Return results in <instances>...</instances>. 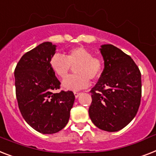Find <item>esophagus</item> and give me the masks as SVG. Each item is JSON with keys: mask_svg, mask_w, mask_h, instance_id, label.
<instances>
[{"mask_svg": "<svg viewBox=\"0 0 156 156\" xmlns=\"http://www.w3.org/2000/svg\"><path fill=\"white\" fill-rule=\"evenodd\" d=\"M74 96H75L76 98H78V96L80 95V93H79V92H77V91H74Z\"/></svg>", "mask_w": 156, "mask_h": 156, "instance_id": "34e87169", "label": "esophagus"}]
</instances>
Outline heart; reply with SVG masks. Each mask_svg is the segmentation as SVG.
Segmentation results:
<instances>
[{
	"instance_id": "1",
	"label": "heart",
	"mask_w": 156,
	"mask_h": 156,
	"mask_svg": "<svg viewBox=\"0 0 156 156\" xmlns=\"http://www.w3.org/2000/svg\"><path fill=\"white\" fill-rule=\"evenodd\" d=\"M50 68L60 78H65L71 67H74V75L69 76L62 82V87L67 90H80L89 86L90 79L98 78L102 71V62L83 46L70 49L66 54H54L49 62Z\"/></svg>"
}]
</instances>
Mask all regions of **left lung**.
<instances>
[{
    "label": "left lung",
    "instance_id": "left-lung-1",
    "mask_svg": "<svg viewBox=\"0 0 156 156\" xmlns=\"http://www.w3.org/2000/svg\"><path fill=\"white\" fill-rule=\"evenodd\" d=\"M104 69L90 90L91 121L101 130L115 132L131 122L137 114L142 93L141 74L131 57L111 44L99 49Z\"/></svg>",
    "mask_w": 156,
    "mask_h": 156
}]
</instances>
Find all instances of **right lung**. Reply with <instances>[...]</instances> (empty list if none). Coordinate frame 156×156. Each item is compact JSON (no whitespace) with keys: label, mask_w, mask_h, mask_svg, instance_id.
Wrapping results in <instances>:
<instances>
[{"label":"right lung","mask_w":156,"mask_h":156,"mask_svg":"<svg viewBox=\"0 0 156 156\" xmlns=\"http://www.w3.org/2000/svg\"><path fill=\"white\" fill-rule=\"evenodd\" d=\"M56 45L46 41L21 57L14 71L16 96L24 119L42 134H54L66 126L74 105L72 91L54 93L60 82L50 68Z\"/></svg>","instance_id":"right-lung-1"}]
</instances>
